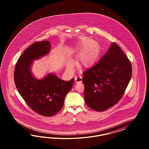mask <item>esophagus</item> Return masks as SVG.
I'll return each instance as SVG.
<instances>
[{"label": "esophagus", "instance_id": "obj_1", "mask_svg": "<svg viewBox=\"0 0 149 149\" xmlns=\"http://www.w3.org/2000/svg\"><path fill=\"white\" fill-rule=\"evenodd\" d=\"M75 81L76 83H80L82 81V77L81 76H77L75 77Z\"/></svg>", "mask_w": 149, "mask_h": 149}]
</instances>
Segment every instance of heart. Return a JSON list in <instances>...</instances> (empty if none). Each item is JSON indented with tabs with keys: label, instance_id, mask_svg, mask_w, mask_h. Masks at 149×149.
I'll return each instance as SVG.
<instances>
[{
	"label": "heart",
	"instance_id": "1",
	"mask_svg": "<svg viewBox=\"0 0 149 149\" xmlns=\"http://www.w3.org/2000/svg\"><path fill=\"white\" fill-rule=\"evenodd\" d=\"M75 50L81 51L77 58L79 65L89 67L93 65L98 58L100 46L97 42L92 41L90 38H86L77 45ZM66 66L68 69H70L72 68V62L68 61Z\"/></svg>",
	"mask_w": 149,
	"mask_h": 149
}]
</instances>
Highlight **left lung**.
I'll list each match as a JSON object with an SVG mask.
<instances>
[{"instance_id":"8db88e82","label":"left lung","mask_w":149,"mask_h":149,"mask_svg":"<svg viewBox=\"0 0 149 149\" xmlns=\"http://www.w3.org/2000/svg\"><path fill=\"white\" fill-rule=\"evenodd\" d=\"M84 99L90 108L103 111L122 98L132 77L131 62L113 42L98 63L84 71Z\"/></svg>"}]
</instances>
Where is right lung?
Returning a JSON list of instances; mask_svg holds the SVG:
<instances>
[{"label": "right lung", "instance_id": "right-lung-1", "mask_svg": "<svg viewBox=\"0 0 149 149\" xmlns=\"http://www.w3.org/2000/svg\"><path fill=\"white\" fill-rule=\"evenodd\" d=\"M50 43L38 41L28 47L18 59L14 72L15 85L23 99L33 110L45 116H52L62 109L74 82V78L64 81L54 73H48L40 79L34 77L33 61L49 54Z\"/></svg>", "mask_w": 149, "mask_h": 149}]
</instances>
